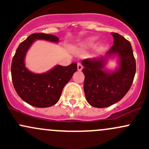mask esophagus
I'll return each instance as SVG.
<instances>
[{"label": "esophagus", "instance_id": "34e87169", "mask_svg": "<svg viewBox=\"0 0 149 149\" xmlns=\"http://www.w3.org/2000/svg\"><path fill=\"white\" fill-rule=\"evenodd\" d=\"M77 68H78V70H79V71H81V70L83 69V65H81V63H78Z\"/></svg>", "mask_w": 149, "mask_h": 149}]
</instances>
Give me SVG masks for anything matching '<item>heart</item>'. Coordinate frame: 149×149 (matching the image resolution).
I'll return each instance as SVG.
<instances>
[{"label":"heart","mask_w":149,"mask_h":149,"mask_svg":"<svg viewBox=\"0 0 149 149\" xmlns=\"http://www.w3.org/2000/svg\"><path fill=\"white\" fill-rule=\"evenodd\" d=\"M95 38H89V40H88V43H92V42L93 41V40H95Z\"/></svg>","instance_id":"1"}]
</instances>
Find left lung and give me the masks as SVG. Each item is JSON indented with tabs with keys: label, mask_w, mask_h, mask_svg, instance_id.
Segmentation results:
<instances>
[{
	"label": "left lung",
	"mask_w": 149,
	"mask_h": 149,
	"mask_svg": "<svg viewBox=\"0 0 149 149\" xmlns=\"http://www.w3.org/2000/svg\"><path fill=\"white\" fill-rule=\"evenodd\" d=\"M113 45L104 57L82 61L85 76L84 93L91 106L106 108L118 102L129 91L136 73V61L131 43L122 36L111 33ZM119 57V67L113 72L105 70L111 56Z\"/></svg>",
	"instance_id": "left-lung-1"
}]
</instances>
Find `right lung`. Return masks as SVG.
<instances>
[{"label": "right lung", "mask_w": 149, "mask_h": 149, "mask_svg": "<svg viewBox=\"0 0 149 149\" xmlns=\"http://www.w3.org/2000/svg\"><path fill=\"white\" fill-rule=\"evenodd\" d=\"M45 40L58 43V38L43 33H33L17 48L11 63V76L14 88L25 102L38 108H47L60 99L62 91L77 70V63L68 66L57 65L44 73H34L25 65L28 50L35 40Z\"/></svg>", "instance_id": "1"}]
</instances>
